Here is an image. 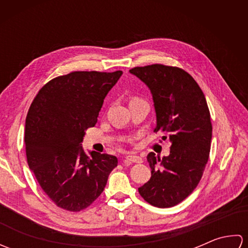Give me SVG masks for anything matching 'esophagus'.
Segmentation results:
<instances>
[{
  "label": "esophagus",
  "mask_w": 248,
  "mask_h": 248,
  "mask_svg": "<svg viewBox=\"0 0 248 248\" xmlns=\"http://www.w3.org/2000/svg\"><path fill=\"white\" fill-rule=\"evenodd\" d=\"M124 162H130V163H143V159L139 155H127L125 156Z\"/></svg>",
  "instance_id": "1"
}]
</instances>
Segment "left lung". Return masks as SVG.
Here are the masks:
<instances>
[{"label": "left lung", "instance_id": "obj_1", "mask_svg": "<svg viewBox=\"0 0 248 248\" xmlns=\"http://www.w3.org/2000/svg\"><path fill=\"white\" fill-rule=\"evenodd\" d=\"M130 73L150 89L155 132H162V140L171 144L170 155H147L151 178L139 192L155 207L170 208L198 186L209 160L212 124L208 104L196 81L180 68L155 64L135 67Z\"/></svg>", "mask_w": 248, "mask_h": 248}]
</instances>
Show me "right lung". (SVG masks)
Instances as JSON below:
<instances>
[{"mask_svg":"<svg viewBox=\"0 0 248 248\" xmlns=\"http://www.w3.org/2000/svg\"><path fill=\"white\" fill-rule=\"evenodd\" d=\"M123 71H75L40 89L25 120L30 170L57 207L78 212L96 200L118 161L82 147L85 130L97 123L104 98Z\"/></svg>","mask_w":248,"mask_h":248,"instance_id":"add662e5","label":"right lung"}]
</instances>
